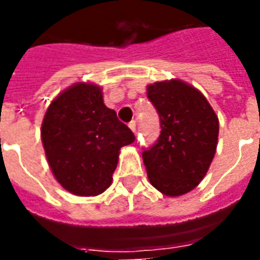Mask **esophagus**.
<instances>
[{
	"mask_svg": "<svg viewBox=\"0 0 260 260\" xmlns=\"http://www.w3.org/2000/svg\"><path fill=\"white\" fill-rule=\"evenodd\" d=\"M129 129L134 132V134H136V122L135 121H132V122H129Z\"/></svg>",
	"mask_w": 260,
	"mask_h": 260,
	"instance_id": "obj_1",
	"label": "esophagus"
}]
</instances>
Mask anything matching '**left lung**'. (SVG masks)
Returning <instances> with one entry per match:
<instances>
[{"label":"left lung","instance_id":"obj_1","mask_svg":"<svg viewBox=\"0 0 260 260\" xmlns=\"http://www.w3.org/2000/svg\"><path fill=\"white\" fill-rule=\"evenodd\" d=\"M160 117L156 145L142 157L149 181L163 195H185L199 185L216 154L218 118L196 87L180 79L147 85Z\"/></svg>","mask_w":260,"mask_h":260}]
</instances>
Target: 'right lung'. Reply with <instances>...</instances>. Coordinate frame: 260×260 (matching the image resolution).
<instances>
[{
    "label": "right lung",
    "mask_w": 260,
    "mask_h": 260,
    "mask_svg": "<svg viewBox=\"0 0 260 260\" xmlns=\"http://www.w3.org/2000/svg\"><path fill=\"white\" fill-rule=\"evenodd\" d=\"M48 166L64 189L100 195L111 185L121 147L135 141L132 131L103 102L96 83L78 82L50 103L42 122Z\"/></svg>",
    "instance_id": "1"
}]
</instances>
